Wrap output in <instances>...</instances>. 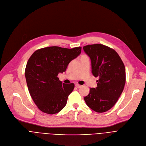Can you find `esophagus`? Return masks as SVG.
Here are the masks:
<instances>
[{"mask_svg":"<svg viewBox=\"0 0 146 146\" xmlns=\"http://www.w3.org/2000/svg\"><path fill=\"white\" fill-rule=\"evenodd\" d=\"M75 87H76V88H80V87H81V85H79V84H77L75 85Z\"/></svg>","mask_w":146,"mask_h":146,"instance_id":"1","label":"esophagus"}]
</instances>
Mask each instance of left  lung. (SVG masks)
<instances>
[{
  "label": "left lung",
  "mask_w": 146,
  "mask_h": 146,
  "mask_svg": "<svg viewBox=\"0 0 146 146\" xmlns=\"http://www.w3.org/2000/svg\"><path fill=\"white\" fill-rule=\"evenodd\" d=\"M91 60L92 73L98 77L97 87L90 88L84 98L87 105L94 111L103 113L117 102L125 84V68L121 58L113 49L100 44L83 47Z\"/></svg>",
  "instance_id": "1"
}]
</instances>
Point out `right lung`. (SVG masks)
Listing matches in <instances>:
<instances>
[{"mask_svg": "<svg viewBox=\"0 0 146 146\" xmlns=\"http://www.w3.org/2000/svg\"><path fill=\"white\" fill-rule=\"evenodd\" d=\"M81 51V47H48L36 50L28 59L25 72L28 90L41 111L54 114L66 106L74 84L62 83L57 76L66 71L70 62Z\"/></svg>", "mask_w": 146, "mask_h": 146, "instance_id": "right-lung-1", "label": "right lung"}]
</instances>
